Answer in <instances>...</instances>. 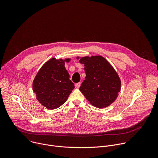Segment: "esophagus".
Listing matches in <instances>:
<instances>
[{
	"label": "esophagus",
	"instance_id": "obj_1",
	"mask_svg": "<svg viewBox=\"0 0 158 158\" xmlns=\"http://www.w3.org/2000/svg\"><path fill=\"white\" fill-rule=\"evenodd\" d=\"M75 85H76V87L79 88V87L81 86V82H77V83H76Z\"/></svg>",
	"mask_w": 158,
	"mask_h": 158
}]
</instances>
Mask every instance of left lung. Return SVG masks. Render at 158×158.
<instances>
[{
  "mask_svg": "<svg viewBox=\"0 0 158 158\" xmlns=\"http://www.w3.org/2000/svg\"><path fill=\"white\" fill-rule=\"evenodd\" d=\"M79 62L84 65L86 75L79 88L81 93L96 107L109 106L121 90V80L116 71L100 56L82 57Z\"/></svg>",
  "mask_w": 158,
  "mask_h": 158,
  "instance_id": "8db88e82",
  "label": "left lung"
}]
</instances>
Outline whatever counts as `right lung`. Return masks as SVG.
<instances>
[{
  "label": "right lung",
  "mask_w": 158,
  "mask_h": 158,
  "mask_svg": "<svg viewBox=\"0 0 158 158\" xmlns=\"http://www.w3.org/2000/svg\"><path fill=\"white\" fill-rule=\"evenodd\" d=\"M65 60L52 58L45 63L33 82V91L39 102L49 109L62 106L74 89V83L65 68Z\"/></svg>",
  "instance_id": "1"
}]
</instances>
